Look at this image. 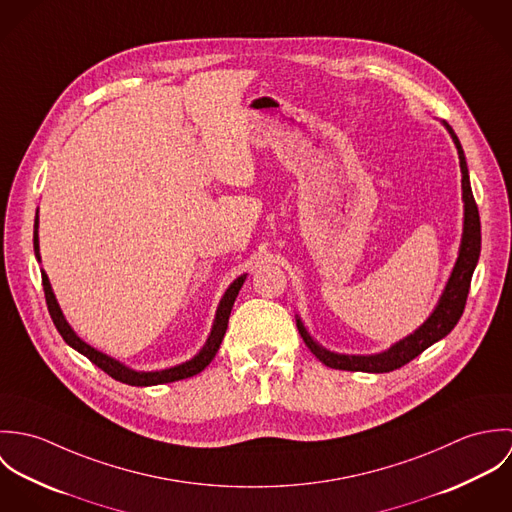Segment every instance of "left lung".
Segmentation results:
<instances>
[{
  "label": "left lung",
  "mask_w": 512,
  "mask_h": 512,
  "mask_svg": "<svg viewBox=\"0 0 512 512\" xmlns=\"http://www.w3.org/2000/svg\"><path fill=\"white\" fill-rule=\"evenodd\" d=\"M443 126L449 132L453 144L457 147V155H459L461 189H463V234H461V244H459V256H457L453 272L445 284V290L439 297L438 305L432 311V315L412 335L404 337L402 341L392 345L388 351L376 353V355H341V353L327 351L325 347H321L319 343H315L311 339V335L303 327L301 319L295 317L299 335L303 337L305 345L325 366L339 368V370H353V372L355 370H361V372L396 370V368L410 363L412 359H416L418 355H422L428 347L438 343L439 339H443L457 325L459 317L463 315V309L467 303V293L471 286V276L475 272V266H477L479 254H481V220H479V209L475 205L471 183H469V171H467L463 147L459 144L451 126L447 122H443Z\"/></svg>",
  "instance_id": "1"
}]
</instances>
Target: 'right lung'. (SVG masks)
<instances>
[{
  "mask_svg": "<svg viewBox=\"0 0 512 512\" xmlns=\"http://www.w3.org/2000/svg\"><path fill=\"white\" fill-rule=\"evenodd\" d=\"M37 228H39V219H35V230H33V248H35V256L37 260H41L39 256V234H37ZM41 278H43V290H45V299H47V307H49V313H51V319L57 327V331L61 333V337L65 339L67 345H71L74 351H78L80 355H84L86 359H90L94 365L98 368H102L106 374H110L114 380H120L124 384H130V386H155V384H165V382H175V380H183V378H189V376H195L199 374L201 370H205L207 365L215 359L217 351H219L220 343H222V337L226 333V327H228V317H230V311H232V305H234V299L240 292L244 280H246V274L236 278L228 290L222 295L220 299L219 309H217V315H215V323H213V329H211V335L207 339V343L203 345V349L187 363H181V365L171 366V368H163V370H151V372H140V370H134L130 366L122 365L120 361L96 351L94 347H90L88 343H84L76 333L73 331V327L67 323L59 303H57V297L53 293L51 288V282L47 278L45 272H41Z\"/></svg>",
  "mask_w": 512,
  "mask_h": 512,
  "instance_id": "obj_1",
  "label": "right lung"
}]
</instances>
